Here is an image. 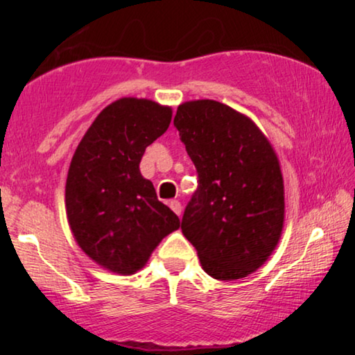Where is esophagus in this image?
Returning a JSON list of instances; mask_svg holds the SVG:
<instances>
[{"label": "esophagus", "mask_w": 355, "mask_h": 355, "mask_svg": "<svg viewBox=\"0 0 355 355\" xmlns=\"http://www.w3.org/2000/svg\"><path fill=\"white\" fill-rule=\"evenodd\" d=\"M169 208H171V210H173L174 213H176L178 216L181 215L182 207H181V202H179V200H171V202H169Z\"/></svg>", "instance_id": "obj_1"}]
</instances>
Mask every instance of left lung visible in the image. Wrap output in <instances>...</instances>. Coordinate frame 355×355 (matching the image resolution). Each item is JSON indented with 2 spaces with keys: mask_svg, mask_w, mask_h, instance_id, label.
I'll return each mask as SVG.
<instances>
[{
  "mask_svg": "<svg viewBox=\"0 0 355 355\" xmlns=\"http://www.w3.org/2000/svg\"><path fill=\"white\" fill-rule=\"evenodd\" d=\"M174 125L198 174L182 234L211 278H245L268 260L284 225L273 145L250 118L215 100L179 105Z\"/></svg>",
  "mask_w": 355,
  "mask_h": 355,
  "instance_id": "8db88e82",
  "label": "left lung"
}]
</instances>
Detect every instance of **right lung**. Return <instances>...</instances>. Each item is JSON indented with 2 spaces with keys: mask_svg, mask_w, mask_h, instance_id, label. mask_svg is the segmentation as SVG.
I'll list each match as a JSON object with an SVG mask.
<instances>
[{
  "mask_svg": "<svg viewBox=\"0 0 355 355\" xmlns=\"http://www.w3.org/2000/svg\"><path fill=\"white\" fill-rule=\"evenodd\" d=\"M173 111L147 98H119L96 116L66 181L71 231L95 263L118 275L144 268L163 237L181 226L140 174L145 148L166 132Z\"/></svg>",
  "mask_w": 355,
  "mask_h": 355,
  "instance_id": "obj_1",
  "label": "right lung"
}]
</instances>
